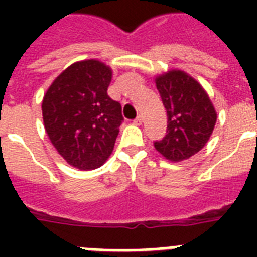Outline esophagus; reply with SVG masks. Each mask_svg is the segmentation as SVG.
Wrapping results in <instances>:
<instances>
[{"label":"esophagus","instance_id":"esophagus-1","mask_svg":"<svg viewBox=\"0 0 257 257\" xmlns=\"http://www.w3.org/2000/svg\"><path fill=\"white\" fill-rule=\"evenodd\" d=\"M143 121H144L143 116H137L136 118H135V121H133V124H135V125H141V124H143Z\"/></svg>","mask_w":257,"mask_h":257}]
</instances>
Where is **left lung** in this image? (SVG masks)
<instances>
[{"label":"left lung","instance_id":"8db88e82","mask_svg":"<svg viewBox=\"0 0 257 257\" xmlns=\"http://www.w3.org/2000/svg\"><path fill=\"white\" fill-rule=\"evenodd\" d=\"M155 82L168 116L167 135L155 148L169 161L187 160L209 140L217 120L215 106L203 86L183 70H168Z\"/></svg>","mask_w":257,"mask_h":257}]
</instances>
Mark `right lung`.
<instances>
[{"mask_svg": "<svg viewBox=\"0 0 257 257\" xmlns=\"http://www.w3.org/2000/svg\"><path fill=\"white\" fill-rule=\"evenodd\" d=\"M112 69L82 60L58 74L42 98L46 135L62 159L81 171L100 168L110 156L122 122L120 102L108 96Z\"/></svg>", "mask_w": 257, "mask_h": 257, "instance_id": "obj_1", "label": "right lung"}]
</instances>
